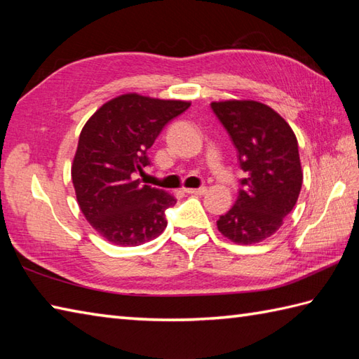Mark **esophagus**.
Wrapping results in <instances>:
<instances>
[{"label":"esophagus","instance_id":"esophagus-1","mask_svg":"<svg viewBox=\"0 0 359 359\" xmlns=\"http://www.w3.org/2000/svg\"><path fill=\"white\" fill-rule=\"evenodd\" d=\"M184 191L188 193V194H193V196H202V194L207 193V188H205V187H202V188H185Z\"/></svg>","mask_w":359,"mask_h":359}]
</instances>
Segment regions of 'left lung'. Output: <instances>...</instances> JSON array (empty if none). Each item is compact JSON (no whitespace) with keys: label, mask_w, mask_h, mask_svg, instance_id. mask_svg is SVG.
<instances>
[{"label":"left lung","mask_w":359,"mask_h":359,"mask_svg":"<svg viewBox=\"0 0 359 359\" xmlns=\"http://www.w3.org/2000/svg\"><path fill=\"white\" fill-rule=\"evenodd\" d=\"M211 109L238 151V201L217 220V228L236 243H257L276 233L296 205L302 171L296 135L270 106L253 100L212 102Z\"/></svg>","instance_id":"obj_1"}]
</instances>
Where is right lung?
<instances>
[{"label": "right lung", "mask_w": 359, "mask_h": 359, "mask_svg": "<svg viewBox=\"0 0 359 359\" xmlns=\"http://www.w3.org/2000/svg\"><path fill=\"white\" fill-rule=\"evenodd\" d=\"M188 102L125 94L104 103L83 126L72 163L80 210L94 230L116 245L135 247L166 228L172 196L140 185L148 149Z\"/></svg>", "instance_id": "add662e5"}]
</instances>
